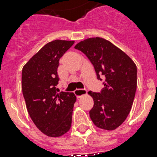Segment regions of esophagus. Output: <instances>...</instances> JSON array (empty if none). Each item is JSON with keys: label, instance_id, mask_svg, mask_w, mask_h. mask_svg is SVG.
Returning a JSON list of instances; mask_svg holds the SVG:
<instances>
[{"label": "esophagus", "instance_id": "1", "mask_svg": "<svg viewBox=\"0 0 157 157\" xmlns=\"http://www.w3.org/2000/svg\"><path fill=\"white\" fill-rule=\"evenodd\" d=\"M74 93L76 94V96L77 98H81V96L85 95L87 94V91H86V89H76V90L74 91Z\"/></svg>", "mask_w": 157, "mask_h": 157}]
</instances>
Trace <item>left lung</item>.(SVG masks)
Returning <instances> with one entry per match:
<instances>
[{
    "mask_svg": "<svg viewBox=\"0 0 157 157\" xmlns=\"http://www.w3.org/2000/svg\"><path fill=\"white\" fill-rule=\"evenodd\" d=\"M93 64L98 80L104 78V88L89 91L94 107L90 117L100 129L113 130L128 117L137 88V67L124 52L103 38L94 37L76 44Z\"/></svg>",
    "mask_w": 157,
    "mask_h": 157,
    "instance_id": "1",
    "label": "left lung"
}]
</instances>
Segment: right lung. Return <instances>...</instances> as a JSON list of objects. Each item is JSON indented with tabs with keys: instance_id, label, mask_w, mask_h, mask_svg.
<instances>
[{
	"instance_id": "1",
	"label": "right lung",
	"mask_w": 157,
	"mask_h": 157,
	"mask_svg": "<svg viewBox=\"0 0 157 157\" xmlns=\"http://www.w3.org/2000/svg\"><path fill=\"white\" fill-rule=\"evenodd\" d=\"M73 40H55L44 45L23 66L22 90L29 116L36 126L49 137L68 131L76 98L71 92L57 93L59 59Z\"/></svg>"
}]
</instances>
